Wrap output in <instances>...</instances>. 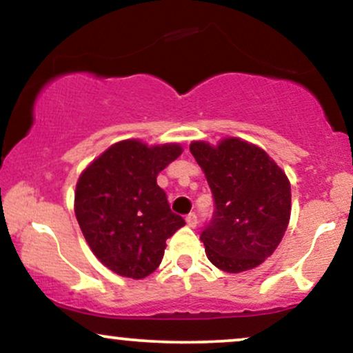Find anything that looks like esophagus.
Listing matches in <instances>:
<instances>
[{
    "mask_svg": "<svg viewBox=\"0 0 353 353\" xmlns=\"http://www.w3.org/2000/svg\"><path fill=\"white\" fill-rule=\"evenodd\" d=\"M185 222H188L189 228H196V225H197V216L194 212L188 214V217H185Z\"/></svg>",
    "mask_w": 353,
    "mask_h": 353,
    "instance_id": "1",
    "label": "esophagus"
}]
</instances>
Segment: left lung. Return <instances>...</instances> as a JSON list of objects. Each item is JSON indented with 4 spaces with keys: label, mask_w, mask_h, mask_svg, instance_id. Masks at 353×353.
Returning a JSON list of instances; mask_svg holds the SVG:
<instances>
[{
    "label": "left lung",
    "mask_w": 353,
    "mask_h": 353,
    "mask_svg": "<svg viewBox=\"0 0 353 353\" xmlns=\"http://www.w3.org/2000/svg\"><path fill=\"white\" fill-rule=\"evenodd\" d=\"M214 214L201 241L217 269L237 274L261 265L281 244L290 219V182L264 149L239 137L217 145L192 141Z\"/></svg>",
    "instance_id": "1"
}]
</instances>
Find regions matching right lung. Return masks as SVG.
Returning <instances> with one entry per match:
<instances>
[{
    "label": "right lung",
    "instance_id": "obj_1",
    "mask_svg": "<svg viewBox=\"0 0 353 353\" xmlns=\"http://www.w3.org/2000/svg\"><path fill=\"white\" fill-rule=\"evenodd\" d=\"M182 154L181 144H112L81 172L74 212L89 249L117 275L144 279L163 261L165 241L185 224L169 208L157 174Z\"/></svg>",
    "mask_w": 353,
    "mask_h": 353
}]
</instances>
